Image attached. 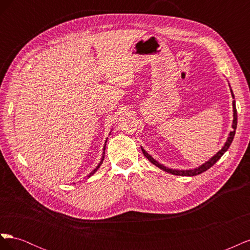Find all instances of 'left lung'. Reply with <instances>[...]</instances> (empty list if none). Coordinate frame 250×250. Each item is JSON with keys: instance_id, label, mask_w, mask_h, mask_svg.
Returning a JSON list of instances; mask_svg holds the SVG:
<instances>
[{"instance_id": "8db88e82", "label": "left lung", "mask_w": 250, "mask_h": 250, "mask_svg": "<svg viewBox=\"0 0 250 250\" xmlns=\"http://www.w3.org/2000/svg\"><path fill=\"white\" fill-rule=\"evenodd\" d=\"M229 87H230V85H229ZM230 93H231L232 98L234 99V96H233V93H232L231 88H230ZM232 112H233V115H232L233 120H232V125H231L232 130L229 132L228 140H226V142L224 143V146L221 148V150H219L218 152H217L213 157H210L208 162L202 164L201 166H199V167H197V168L188 169V170L170 169V168H168V167H166V166H164L163 164H160L157 161H155L154 158H153L152 156H151L145 149H144L143 147H141V148H142V151H143V153H144V155H145V156L148 158L149 162L152 163L154 166H156V167H158L160 169H162V170H164V171H166V172H168V173H170V174H173V175H179V176H195V175H198V174H201L202 172H206L208 169H209V168L211 167V166H214L219 160H220V157H221V156L226 152V151H228V149L229 148L230 144H231V142H232V140H233L234 133H236L237 123H238L236 101H234V100L232 101Z\"/></svg>"}]
</instances>
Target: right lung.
Masks as SVG:
<instances>
[{
	"mask_svg": "<svg viewBox=\"0 0 250 250\" xmlns=\"http://www.w3.org/2000/svg\"><path fill=\"white\" fill-rule=\"evenodd\" d=\"M109 134H110V132H109ZM106 142H107V139H106V141H105V144H104V147H103V153H102V157H101V161H100V163L98 164L97 167H96V168H95V169H94L92 172H90V173L88 174V175H87V178H88V177H90V176H92L93 174H95V173L97 172V170L100 168V166L102 165V163H103V160H104V154H105V148H106Z\"/></svg>",
	"mask_w": 250,
	"mask_h": 250,
	"instance_id": "add662e5",
	"label": "right lung"
}]
</instances>
